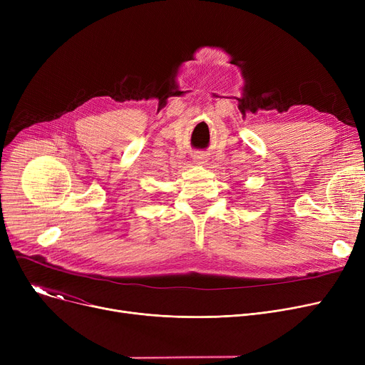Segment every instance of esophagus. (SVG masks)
Segmentation results:
<instances>
[{"label":"esophagus","instance_id":"34e87169","mask_svg":"<svg viewBox=\"0 0 365 365\" xmlns=\"http://www.w3.org/2000/svg\"><path fill=\"white\" fill-rule=\"evenodd\" d=\"M194 161L197 164H204L205 163V155H202V153H195L194 155Z\"/></svg>","mask_w":365,"mask_h":365}]
</instances>
